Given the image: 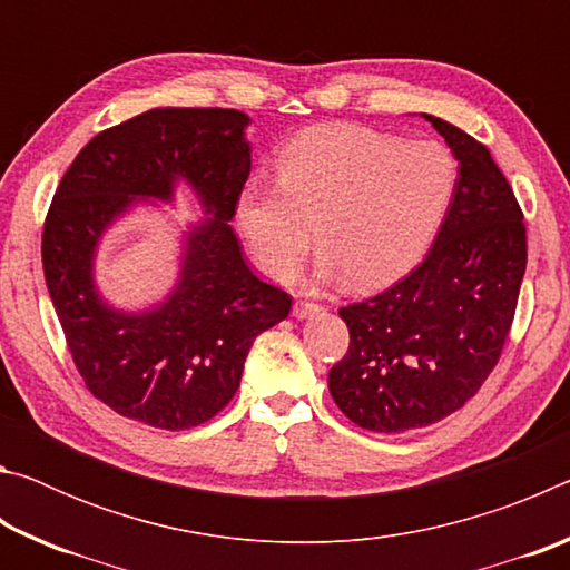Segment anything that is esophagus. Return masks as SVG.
<instances>
[{"label":"esophagus","instance_id":"1","mask_svg":"<svg viewBox=\"0 0 570 570\" xmlns=\"http://www.w3.org/2000/svg\"><path fill=\"white\" fill-rule=\"evenodd\" d=\"M324 312V306L314 304V302H296L294 304V316L296 320H308V316H320Z\"/></svg>","mask_w":570,"mask_h":570}]
</instances>
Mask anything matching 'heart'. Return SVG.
<instances>
[{
	"instance_id": "b5f03b06",
	"label": "heart",
	"mask_w": 570,
	"mask_h": 570,
	"mask_svg": "<svg viewBox=\"0 0 570 570\" xmlns=\"http://www.w3.org/2000/svg\"><path fill=\"white\" fill-rule=\"evenodd\" d=\"M455 188L458 158L442 142L316 125L284 148L276 186L248 183L236 224L276 282L302 268L314 228L320 276L344 272L352 286L372 288L417 264Z\"/></svg>"
}]
</instances>
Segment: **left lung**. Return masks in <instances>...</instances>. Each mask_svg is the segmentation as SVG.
<instances>
[{"label":"left lung","instance_id":"obj_1","mask_svg":"<svg viewBox=\"0 0 570 570\" xmlns=\"http://www.w3.org/2000/svg\"><path fill=\"white\" fill-rule=\"evenodd\" d=\"M458 158V188L424 262L387 292L340 308L350 350L330 392L372 432L445 420L475 394L513 324L528 248L523 210L490 150L422 112Z\"/></svg>","mask_w":570,"mask_h":570}]
</instances>
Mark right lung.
<instances>
[{
    "label": "right lung",
    "instance_id": "right-lung-1",
    "mask_svg": "<svg viewBox=\"0 0 570 570\" xmlns=\"http://www.w3.org/2000/svg\"><path fill=\"white\" fill-rule=\"evenodd\" d=\"M250 118L224 108H153L85 146L60 180L42 234L47 292L88 390L122 417L190 430L234 397L250 344L286 320L292 296L250 272L228 220L250 173ZM186 181L206 219L184 232L179 282L140 313L94 284L115 219Z\"/></svg>",
    "mask_w": 570,
    "mask_h": 570
}]
</instances>
